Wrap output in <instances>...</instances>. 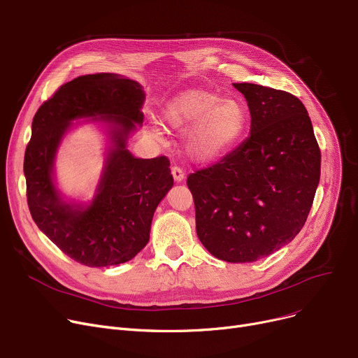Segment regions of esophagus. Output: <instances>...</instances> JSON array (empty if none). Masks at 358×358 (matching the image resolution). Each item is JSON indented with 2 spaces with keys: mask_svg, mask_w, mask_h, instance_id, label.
Instances as JSON below:
<instances>
[{
  "mask_svg": "<svg viewBox=\"0 0 358 358\" xmlns=\"http://www.w3.org/2000/svg\"><path fill=\"white\" fill-rule=\"evenodd\" d=\"M171 173H173V177H174V180L177 181V182H180V181H182L184 180V171H182V168H180L178 165H173L171 166Z\"/></svg>",
  "mask_w": 358,
  "mask_h": 358,
  "instance_id": "esophagus-1",
  "label": "esophagus"
}]
</instances>
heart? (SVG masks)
<instances>
[{"label":"heart","instance_id":"b5f03b06","mask_svg":"<svg viewBox=\"0 0 358 358\" xmlns=\"http://www.w3.org/2000/svg\"><path fill=\"white\" fill-rule=\"evenodd\" d=\"M171 129H189L187 148L201 161L223 157L238 145L248 127V108L241 100L223 99L215 92L190 90L180 94L161 113Z\"/></svg>","mask_w":358,"mask_h":358}]
</instances>
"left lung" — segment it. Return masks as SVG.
<instances>
[{"label": "left lung", "instance_id": "8db88e82", "mask_svg": "<svg viewBox=\"0 0 358 358\" xmlns=\"http://www.w3.org/2000/svg\"><path fill=\"white\" fill-rule=\"evenodd\" d=\"M234 87L247 99L251 134L219 162L187 177L196 231L212 255L252 262L303 228L321 177V149L293 94L258 84Z\"/></svg>", "mask_w": 358, "mask_h": 358}]
</instances>
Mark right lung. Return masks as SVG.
Segmentation results:
<instances>
[{
    "label": "right lung",
    "mask_w": 358,
    "mask_h": 358,
    "mask_svg": "<svg viewBox=\"0 0 358 358\" xmlns=\"http://www.w3.org/2000/svg\"><path fill=\"white\" fill-rule=\"evenodd\" d=\"M143 99L142 87L122 75H84L61 85L33 117L24 154L31 217L56 247L83 266H117L134 258L148 243L157 206L174 184L166 157L139 159L126 149L127 135L143 122ZM94 115L112 124L115 149L96 197L81 210L60 200L51 166L70 120Z\"/></svg>",
    "instance_id": "right-lung-1"
}]
</instances>
